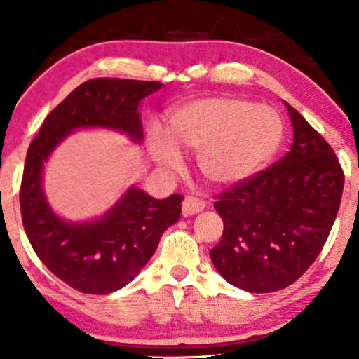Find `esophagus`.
I'll return each mask as SVG.
<instances>
[{"label": "esophagus", "mask_w": 359, "mask_h": 359, "mask_svg": "<svg viewBox=\"0 0 359 359\" xmlns=\"http://www.w3.org/2000/svg\"><path fill=\"white\" fill-rule=\"evenodd\" d=\"M204 208H205L204 201L197 199V197L187 196V197H185V199H184V203H182V216H184V217L192 216V214H197V212L203 211Z\"/></svg>", "instance_id": "esophagus-1"}]
</instances>
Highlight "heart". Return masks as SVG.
I'll return each mask as SVG.
<instances>
[{
    "instance_id": "1",
    "label": "heart",
    "mask_w": 359,
    "mask_h": 359,
    "mask_svg": "<svg viewBox=\"0 0 359 359\" xmlns=\"http://www.w3.org/2000/svg\"><path fill=\"white\" fill-rule=\"evenodd\" d=\"M285 125L270 106L234 96L197 97L168 113L165 135L147 131V150L160 168L179 170V150L196 151L199 174L216 187H234L270 165Z\"/></svg>"
}]
</instances>
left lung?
<instances>
[{
	"instance_id": "left-lung-1",
	"label": "left lung",
	"mask_w": 359,
	"mask_h": 359,
	"mask_svg": "<svg viewBox=\"0 0 359 359\" xmlns=\"http://www.w3.org/2000/svg\"><path fill=\"white\" fill-rule=\"evenodd\" d=\"M294 142L282 160L219 194L224 222L209 251L221 277L253 294L282 290L323 250L339 211L344 174L329 143L285 102Z\"/></svg>"
}]
</instances>
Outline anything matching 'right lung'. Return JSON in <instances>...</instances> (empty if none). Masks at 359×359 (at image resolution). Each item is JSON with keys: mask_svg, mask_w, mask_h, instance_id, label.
Listing matches in <instances>:
<instances>
[{"mask_svg": "<svg viewBox=\"0 0 359 359\" xmlns=\"http://www.w3.org/2000/svg\"><path fill=\"white\" fill-rule=\"evenodd\" d=\"M162 86L111 77L84 82L45 118L28 147L20 189L25 233L43 265L82 294H111L137 277L165 229L179 221L184 197L172 194L160 201L131 185L101 217L65 221L45 197V163L72 131L82 128L114 130L140 143V102Z\"/></svg>", "mask_w": 359, "mask_h": 359, "instance_id": "right-lung-1", "label": "right lung"}]
</instances>
